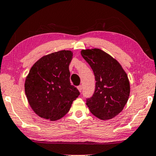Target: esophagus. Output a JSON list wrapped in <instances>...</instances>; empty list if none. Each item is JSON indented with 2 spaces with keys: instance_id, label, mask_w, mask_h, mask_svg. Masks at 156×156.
Returning <instances> with one entry per match:
<instances>
[{
  "instance_id": "esophagus-1",
  "label": "esophagus",
  "mask_w": 156,
  "mask_h": 156,
  "mask_svg": "<svg viewBox=\"0 0 156 156\" xmlns=\"http://www.w3.org/2000/svg\"><path fill=\"white\" fill-rule=\"evenodd\" d=\"M77 88H78V90H79V92L82 91V86H81V85H78Z\"/></svg>"
}]
</instances>
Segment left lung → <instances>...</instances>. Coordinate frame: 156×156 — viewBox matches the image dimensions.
<instances>
[{"instance_id": "left-lung-1", "label": "left lung", "mask_w": 156, "mask_h": 156, "mask_svg": "<svg viewBox=\"0 0 156 156\" xmlns=\"http://www.w3.org/2000/svg\"><path fill=\"white\" fill-rule=\"evenodd\" d=\"M81 55L94 72L96 85L86 104L93 115L109 120L121 112L128 100L130 86L127 73L117 60L100 49H87Z\"/></svg>"}]
</instances>
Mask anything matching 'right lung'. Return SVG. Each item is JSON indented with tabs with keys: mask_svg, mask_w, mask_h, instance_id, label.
<instances>
[{
	"mask_svg": "<svg viewBox=\"0 0 156 156\" xmlns=\"http://www.w3.org/2000/svg\"><path fill=\"white\" fill-rule=\"evenodd\" d=\"M73 52L61 50L43 56L35 63L25 80L27 100L37 115L55 121L69 112L80 94L70 83Z\"/></svg>",
	"mask_w": 156,
	"mask_h": 156,
	"instance_id": "1",
	"label": "right lung"
}]
</instances>
